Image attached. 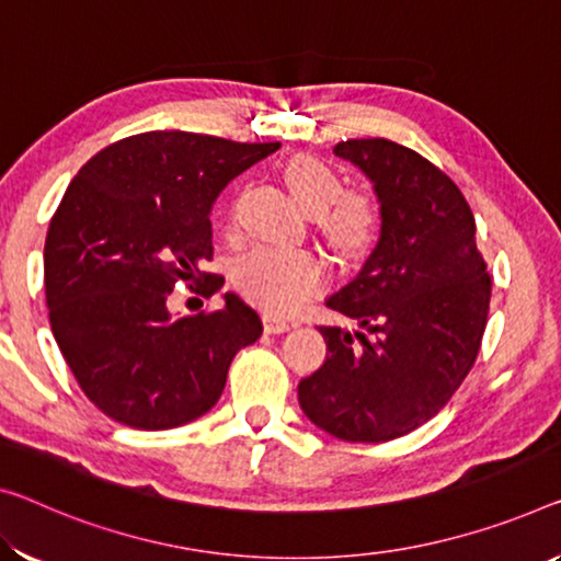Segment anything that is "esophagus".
I'll list each match as a JSON object with an SVG mask.
<instances>
[{
  "mask_svg": "<svg viewBox=\"0 0 561 561\" xmlns=\"http://www.w3.org/2000/svg\"><path fill=\"white\" fill-rule=\"evenodd\" d=\"M263 329H265V333H286L290 329V323L286 321V318L265 313L263 316Z\"/></svg>",
  "mask_w": 561,
  "mask_h": 561,
  "instance_id": "esophagus-1",
  "label": "esophagus"
}]
</instances>
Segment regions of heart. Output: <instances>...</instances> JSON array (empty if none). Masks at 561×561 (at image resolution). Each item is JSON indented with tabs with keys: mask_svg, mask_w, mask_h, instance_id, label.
Listing matches in <instances>:
<instances>
[{
	"mask_svg": "<svg viewBox=\"0 0 561 561\" xmlns=\"http://www.w3.org/2000/svg\"><path fill=\"white\" fill-rule=\"evenodd\" d=\"M290 195L310 215H318L325 238L343 253H360L378 232V208L364 193H343L341 175L313 154H298L283 168ZM238 203L230 205V226H236ZM236 286L253 304L288 313L323 288L325 265L306 251L255 248L240 257L232 271Z\"/></svg>",
	"mask_w": 561,
	"mask_h": 561,
	"instance_id": "1",
	"label": "heart"
}]
</instances>
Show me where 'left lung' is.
I'll return each mask as SVG.
<instances>
[{"mask_svg": "<svg viewBox=\"0 0 561 561\" xmlns=\"http://www.w3.org/2000/svg\"><path fill=\"white\" fill-rule=\"evenodd\" d=\"M333 152L374 183L381 236L356 278L325 300L366 333L318 325L329 353L298 383V401L335 438L391 442L436 416L467 378L491 278L469 203L434 162L383 137Z\"/></svg>", "mask_w": 561, "mask_h": 561, "instance_id": "1", "label": "left lung"}]
</instances>
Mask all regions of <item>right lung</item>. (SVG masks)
I'll return each mask as SVG.
<instances>
[{"label":"right lung","mask_w":561,"mask_h":561,"mask_svg":"<svg viewBox=\"0 0 561 561\" xmlns=\"http://www.w3.org/2000/svg\"><path fill=\"white\" fill-rule=\"evenodd\" d=\"M280 142L154 130L107 145L77 172L49 222V325L84 396L133 428H175L218 403L230 360L263 333L236 293L213 313L172 316L180 283L213 296L210 210L232 178Z\"/></svg>","instance_id":"add662e5"}]
</instances>
